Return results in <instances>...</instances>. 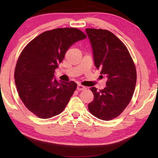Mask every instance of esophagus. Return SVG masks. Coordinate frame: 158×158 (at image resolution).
<instances>
[{
    "label": "esophagus",
    "instance_id": "1",
    "mask_svg": "<svg viewBox=\"0 0 158 158\" xmlns=\"http://www.w3.org/2000/svg\"><path fill=\"white\" fill-rule=\"evenodd\" d=\"M85 86L80 85V84H78V85H77V90H83L85 89Z\"/></svg>",
    "mask_w": 158,
    "mask_h": 158
}]
</instances>
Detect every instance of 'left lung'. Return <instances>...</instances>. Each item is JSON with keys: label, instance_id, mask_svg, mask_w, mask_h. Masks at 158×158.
Wrapping results in <instances>:
<instances>
[{"label": "left lung", "instance_id": "1", "mask_svg": "<svg viewBox=\"0 0 158 158\" xmlns=\"http://www.w3.org/2000/svg\"><path fill=\"white\" fill-rule=\"evenodd\" d=\"M85 31L95 66L107 77L103 90L90 88L94 98L88 110L99 119L111 120L122 114L132 98L137 82L135 65L126 46L111 31L96 29Z\"/></svg>", "mask_w": 158, "mask_h": 158}]
</instances>
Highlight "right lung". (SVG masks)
Wrapping results in <instances>:
<instances>
[{
  "label": "right lung",
  "instance_id": "obj_1",
  "mask_svg": "<svg viewBox=\"0 0 158 158\" xmlns=\"http://www.w3.org/2000/svg\"><path fill=\"white\" fill-rule=\"evenodd\" d=\"M85 38L75 28H59L40 34L21 52L15 69V83L25 106L36 116L51 118L68 104L77 84L57 81L55 70L68 49Z\"/></svg>",
  "mask_w": 158,
  "mask_h": 158
}]
</instances>
